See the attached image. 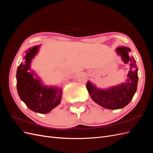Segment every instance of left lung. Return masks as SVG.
Returning a JSON list of instances; mask_svg holds the SVG:
<instances>
[{"mask_svg": "<svg viewBox=\"0 0 153 153\" xmlns=\"http://www.w3.org/2000/svg\"><path fill=\"white\" fill-rule=\"evenodd\" d=\"M130 49L127 47H119L116 49L118 55H121L125 64H129L130 70L127 79L124 84L110 87L109 89H101L96 87L90 82H87V89L95 103L102 107L116 110L126 106L137 91L138 83V68L133 57H130L128 53Z\"/></svg>", "mask_w": 153, "mask_h": 153, "instance_id": "1", "label": "left lung"}]
</instances>
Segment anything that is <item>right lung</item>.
Wrapping results in <instances>:
<instances>
[{"mask_svg": "<svg viewBox=\"0 0 153 153\" xmlns=\"http://www.w3.org/2000/svg\"><path fill=\"white\" fill-rule=\"evenodd\" d=\"M39 46L26 51L25 61L18 67L16 87L18 95L30 110L40 114H47L61 103L62 89L42 85L34 73L30 72L31 60L38 52Z\"/></svg>", "mask_w": 153, "mask_h": 153, "instance_id": "1", "label": "right lung"}]
</instances>
